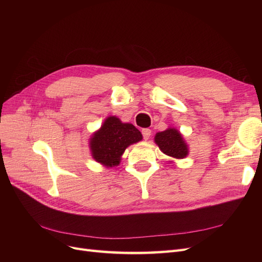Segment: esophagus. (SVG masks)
<instances>
[{"label":"esophagus","instance_id":"obj_1","mask_svg":"<svg viewBox=\"0 0 262 262\" xmlns=\"http://www.w3.org/2000/svg\"><path fill=\"white\" fill-rule=\"evenodd\" d=\"M150 135H152V130H150L149 128H143L142 129V136H143V139L144 140H147Z\"/></svg>","mask_w":262,"mask_h":262}]
</instances>
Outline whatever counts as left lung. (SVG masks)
Segmentation results:
<instances>
[{
  "instance_id": "obj_1",
  "label": "left lung",
  "mask_w": 262,
  "mask_h": 262,
  "mask_svg": "<svg viewBox=\"0 0 262 262\" xmlns=\"http://www.w3.org/2000/svg\"><path fill=\"white\" fill-rule=\"evenodd\" d=\"M155 142L162 152L173 158L182 159L188 155V147L182 135L175 128H169L164 132L157 133Z\"/></svg>"
}]
</instances>
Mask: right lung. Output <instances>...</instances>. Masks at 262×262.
Segmentation results:
<instances>
[{
  "label": "right lung",
  "mask_w": 262,
  "mask_h": 262,
  "mask_svg": "<svg viewBox=\"0 0 262 262\" xmlns=\"http://www.w3.org/2000/svg\"><path fill=\"white\" fill-rule=\"evenodd\" d=\"M141 139V133L133 124L122 123L116 117H109L91 138L92 156L106 167L118 166L125 148Z\"/></svg>",
  "instance_id": "add662e5"
}]
</instances>
